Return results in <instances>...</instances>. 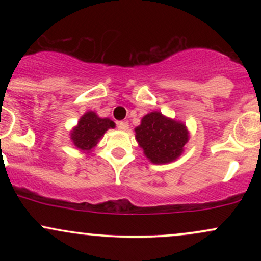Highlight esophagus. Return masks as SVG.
Listing matches in <instances>:
<instances>
[{"mask_svg": "<svg viewBox=\"0 0 261 261\" xmlns=\"http://www.w3.org/2000/svg\"><path fill=\"white\" fill-rule=\"evenodd\" d=\"M118 128L120 131H127L128 130V124L125 121H119L118 122Z\"/></svg>", "mask_w": 261, "mask_h": 261, "instance_id": "1", "label": "esophagus"}]
</instances>
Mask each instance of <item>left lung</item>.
<instances>
[{"label":"left lung","instance_id":"left-lung-1","mask_svg":"<svg viewBox=\"0 0 261 261\" xmlns=\"http://www.w3.org/2000/svg\"><path fill=\"white\" fill-rule=\"evenodd\" d=\"M189 130L182 121L168 118L161 112H151L135 127V137L143 154L153 164L178 160L189 141Z\"/></svg>","mask_w":261,"mask_h":261}]
</instances>
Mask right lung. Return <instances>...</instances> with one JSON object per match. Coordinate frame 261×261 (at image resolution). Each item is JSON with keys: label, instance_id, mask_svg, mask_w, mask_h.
<instances>
[{"label": "right lung", "instance_id": "add662e5", "mask_svg": "<svg viewBox=\"0 0 261 261\" xmlns=\"http://www.w3.org/2000/svg\"><path fill=\"white\" fill-rule=\"evenodd\" d=\"M115 127V122L109 118H100L97 113L88 110L80 118L76 126L70 133L73 146L83 153H91L101 137L109 128Z\"/></svg>", "mask_w": 261, "mask_h": 261}]
</instances>
